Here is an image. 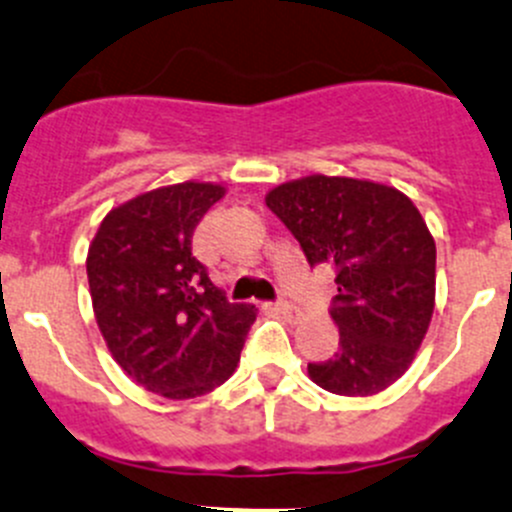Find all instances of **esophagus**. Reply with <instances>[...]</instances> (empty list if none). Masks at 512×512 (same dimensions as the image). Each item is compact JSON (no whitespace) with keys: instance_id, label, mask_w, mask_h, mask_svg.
Here are the masks:
<instances>
[{"instance_id":"obj_1","label":"esophagus","mask_w":512,"mask_h":512,"mask_svg":"<svg viewBox=\"0 0 512 512\" xmlns=\"http://www.w3.org/2000/svg\"><path fill=\"white\" fill-rule=\"evenodd\" d=\"M275 307L282 317H287V320H297V317H300V310H297V305H292L290 300H277Z\"/></svg>"}]
</instances>
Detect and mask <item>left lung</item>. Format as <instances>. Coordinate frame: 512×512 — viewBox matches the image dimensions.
<instances>
[{
    "label": "left lung",
    "mask_w": 512,
    "mask_h": 512,
    "mask_svg": "<svg viewBox=\"0 0 512 512\" xmlns=\"http://www.w3.org/2000/svg\"><path fill=\"white\" fill-rule=\"evenodd\" d=\"M267 207L295 235L310 267L335 272L330 315L340 347L310 362L335 395H375L413 362L435 307V240L395 187L312 175L275 187Z\"/></svg>",
    "instance_id": "left-lung-1"
}]
</instances>
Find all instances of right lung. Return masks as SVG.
<instances>
[{
	"label": "right lung",
	"mask_w": 512,
	"mask_h": 512,
	"mask_svg": "<svg viewBox=\"0 0 512 512\" xmlns=\"http://www.w3.org/2000/svg\"><path fill=\"white\" fill-rule=\"evenodd\" d=\"M222 195L210 182L152 190L114 207L89 247V292L109 352L170 400L220 388L255 322V307L227 302L192 255V235Z\"/></svg>",
	"instance_id": "right-lung-1"
}]
</instances>
